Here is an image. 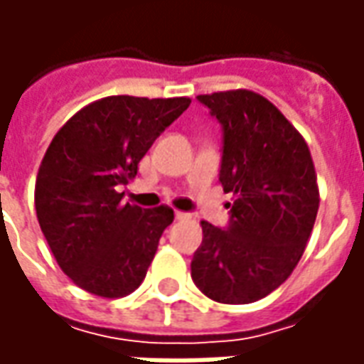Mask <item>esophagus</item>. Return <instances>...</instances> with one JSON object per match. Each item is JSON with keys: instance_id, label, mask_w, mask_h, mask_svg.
Here are the masks:
<instances>
[{"instance_id": "34e87169", "label": "esophagus", "mask_w": 364, "mask_h": 364, "mask_svg": "<svg viewBox=\"0 0 364 364\" xmlns=\"http://www.w3.org/2000/svg\"><path fill=\"white\" fill-rule=\"evenodd\" d=\"M189 213H181V210H175V220H189Z\"/></svg>"}]
</instances>
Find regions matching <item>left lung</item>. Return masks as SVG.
<instances>
[{
  "label": "left lung",
  "instance_id": "8db88e82",
  "mask_svg": "<svg viewBox=\"0 0 364 364\" xmlns=\"http://www.w3.org/2000/svg\"><path fill=\"white\" fill-rule=\"evenodd\" d=\"M224 128L220 183L234 193L228 230L203 220L191 277L220 304L279 289L312 234L320 189L308 144L269 99L250 90L198 95Z\"/></svg>",
  "mask_w": 364,
  "mask_h": 364
}]
</instances>
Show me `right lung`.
Returning a JSON list of instances; mask_svg holds the SVG:
<instances>
[{
    "label": "right lung",
    "mask_w": 364,
    "mask_h": 364,
    "mask_svg": "<svg viewBox=\"0 0 364 364\" xmlns=\"http://www.w3.org/2000/svg\"><path fill=\"white\" fill-rule=\"evenodd\" d=\"M189 105V97H103L52 138L36 175V218L56 263L80 289L122 298L144 281L173 210L122 203L119 189Z\"/></svg>",
    "instance_id": "right-lung-1"
}]
</instances>
